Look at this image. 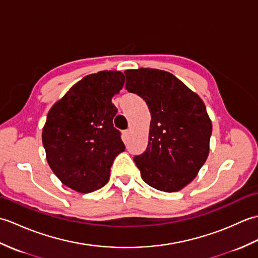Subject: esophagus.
<instances>
[{
	"instance_id": "esophagus-1",
	"label": "esophagus",
	"mask_w": 258,
	"mask_h": 258,
	"mask_svg": "<svg viewBox=\"0 0 258 258\" xmlns=\"http://www.w3.org/2000/svg\"><path fill=\"white\" fill-rule=\"evenodd\" d=\"M130 135H131V130H126V131H124V136L126 139H128L130 138Z\"/></svg>"
}]
</instances>
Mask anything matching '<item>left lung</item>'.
I'll use <instances>...</instances> for the list:
<instances>
[{
	"label": "left lung",
	"instance_id": "left-lung-1",
	"mask_svg": "<svg viewBox=\"0 0 258 258\" xmlns=\"http://www.w3.org/2000/svg\"><path fill=\"white\" fill-rule=\"evenodd\" d=\"M126 89L145 101L151 113L149 144L134 157L146 184L167 193L193 180L210 154L212 120L202 98L172 73L126 70Z\"/></svg>",
	"mask_w": 258,
	"mask_h": 258
}]
</instances>
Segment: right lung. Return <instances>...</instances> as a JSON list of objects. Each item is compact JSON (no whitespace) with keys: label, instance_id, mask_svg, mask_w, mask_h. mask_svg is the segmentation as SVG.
Here are the masks:
<instances>
[{"label":"right lung","instance_id":"right-lung-1","mask_svg":"<svg viewBox=\"0 0 258 258\" xmlns=\"http://www.w3.org/2000/svg\"><path fill=\"white\" fill-rule=\"evenodd\" d=\"M124 83L119 71L90 74L48 111L42 131L46 160L57 178L75 191L102 188L115 157L125 150L113 126L117 108L112 103Z\"/></svg>","mask_w":258,"mask_h":258}]
</instances>
